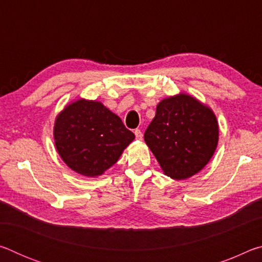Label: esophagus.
Masks as SVG:
<instances>
[{
	"label": "esophagus",
	"instance_id": "34e87169",
	"mask_svg": "<svg viewBox=\"0 0 262 262\" xmlns=\"http://www.w3.org/2000/svg\"><path fill=\"white\" fill-rule=\"evenodd\" d=\"M134 134H135L136 140H142V137H143V134H142V132L140 129H135Z\"/></svg>",
	"mask_w": 262,
	"mask_h": 262
}]
</instances>
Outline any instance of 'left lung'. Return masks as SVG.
Returning <instances> with one entry per match:
<instances>
[{"mask_svg":"<svg viewBox=\"0 0 262 262\" xmlns=\"http://www.w3.org/2000/svg\"><path fill=\"white\" fill-rule=\"evenodd\" d=\"M144 141L167 177L183 180L207 165L219 142V123L212 111L186 94L157 105Z\"/></svg>","mask_w":262,"mask_h":262,"instance_id":"left-lung-1","label":"left lung"}]
</instances>
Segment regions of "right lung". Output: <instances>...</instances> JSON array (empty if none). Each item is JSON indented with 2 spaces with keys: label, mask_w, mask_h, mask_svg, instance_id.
<instances>
[{
  "label": "right lung",
  "mask_w": 262,
  "mask_h": 262,
  "mask_svg": "<svg viewBox=\"0 0 262 262\" xmlns=\"http://www.w3.org/2000/svg\"><path fill=\"white\" fill-rule=\"evenodd\" d=\"M134 139L117 114L94 100L66 106L54 125L57 152L72 170L86 177L103 174Z\"/></svg>",
  "instance_id": "right-lung-1"
}]
</instances>
